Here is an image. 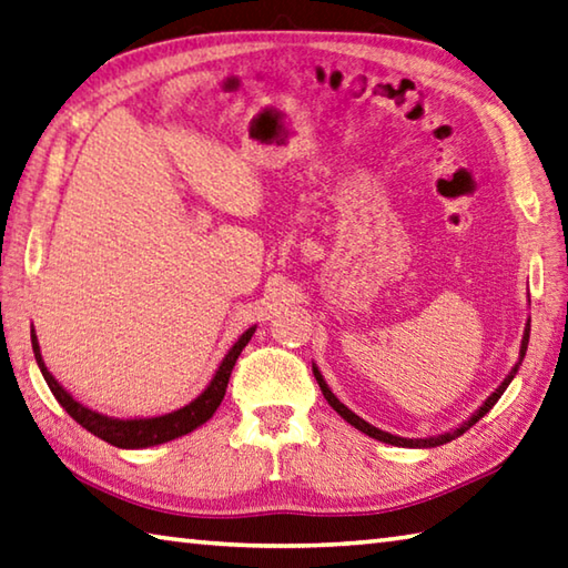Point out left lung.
<instances>
[{
	"label": "left lung",
	"mask_w": 568,
	"mask_h": 568,
	"mask_svg": "<svg viewBox=\"0 0 568 568\" xmlns=\"http://www.w3.org/2000/svg\"><path fill=\"white\" fill-rule=\"evenodd\" d=\"M529 331H531V316L527 318V324H524V336H521V346H519V361L515 363V368H511L509 373H507V378L501 381L497 388H495V393H489L487 395V400L479 405V408L467 417V420H463L459 423L457 427H453V430H447V433H440V435H430V437H400V435H393V433H385V430H381V427H376V425H371V423H366L363 420L361 415H356L353 413L351 408H346L344 403H341L336 395H334V390L328 388V383L324 381V376H321V371H318V366L316 363H312V371H314V378H316V383H318V388H321V393H324V398L328 400V405L331 408H334L341 417H344L346 423H351L353 427H356V430H361V433H366L368 437H376V440H381V443H385V445H398V447H415V450H420V447H437V445H445V443H450V440H455V437H459L463 433H467L469 427H473L479 417H485L491 408H495V403L501 398V393L507 390V385L515 381V376H517V371H519V366H521V361H524V356H527V346H529Z\"/></svg>",
	"instance_id": "obj_1"
}]
</instances>
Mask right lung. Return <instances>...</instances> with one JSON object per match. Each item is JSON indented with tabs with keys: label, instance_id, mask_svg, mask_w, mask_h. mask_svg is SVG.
I'll list each match as a JSON object with an SVG mask.
<instances>
[{
	"label": "right lung",
	"instance_id": "right-lung-1",
	"mask_svg": "<svg viewBox=\"0 0 568 568\" xmlns=\"http://www.w3.org/2000/svg\"><path fill=\"white\" fill-rule=\"evenodd\" d=\"M254 331H256V324L250 326L237 341H234L232 348L224 353V358L217 366L215 376H212V381L207 383V388L202 390L195 400H190L178 410H170L163 415H148V417H113V415L89 408V405H83L81 400L73 398V395L51 376L44 358H41V348H39V338L34 334V328H31V348H34L37 366L51 388L53 398L59 400L61 408L67 410L73 420H77L81 427H85L91 435L101 437V440L111 443L115 447H123V450H143V447L163 445V443L175 440V437H183L192 430H197L200 425H205L210 417L215 415V410L220 408V403L224 398V390H227L234 363H237L242 348L250 344Z\"/></svg>",
	"mask_w": 568,
	"mask_h": 568
}]
</instances>
